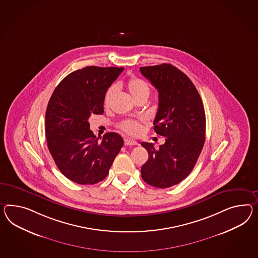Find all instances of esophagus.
<instances>
[{
  "mask_svg": "<svg viewBox=\"0 0 258 258\" xmlns=\"http://www.w3.org/2000/svg\"><path fill=\"white\" fill-rule=\"evenodd\" d=\"M124 145L125 146H137L139 145L138 142L134 141L132 139H124Z\"/></svg>",
  "mask_w": 258,
  "mask_h": 258,
  "instance_id": "34e87169",
  "label": "esophagus"
}]
</instances>
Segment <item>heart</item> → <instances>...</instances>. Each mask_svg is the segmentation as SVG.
<instances>
[{
	"label": "heart",
	"instance_id": "obj_1",
	"mask_svg": "<svg viewBox=\"0 0 258 258\" xmlns=\"http://www.w3.org/2000/svg\"><path fill=\"white\" fill-rule=\"evenodd\" d=\"M126 86H127L129 93L135 100L139 99L143 96L148 97L150 94V91H151L150 86L148 85V83L146 82L145 80H141L139 78L130 79L128 80ZM115 93H116V87L115 86L109 87L106 90L105 96H104V106L106 107L109 106ZM119 129L128 135L138 136L141 133L142 126L138 120L127 119L119 124Z\"/></svg>",
	"mask_w": 258,
	"mask_h": 258
}]
</instances>
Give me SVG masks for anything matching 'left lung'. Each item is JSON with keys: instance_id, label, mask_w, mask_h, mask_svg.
I'll return each mask as SVG.
<instances>
[{"instance_id": "8db88e82", "label": "left lung", "mask_w": 258, "mask_h": 258, "mask_svg": "<svg viewBox=\"0 0 258 258\" xmlns=\"http://www.w3.org/2000/svg\"><path fill=\"white\" fill-rule=\"evenodd\" d=\"M140 72L159 93L154 131L165 138L155 149L142 142L149 159L141 167L148 184L168 188L191 173L205 143L206 116L203 102L191 80L169 63L140 67Z\"/></svg>"}]
</instances>
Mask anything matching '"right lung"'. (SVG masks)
Returning a JSON list of instances; mask_svg holds the SVG:
<instances>
[{
	"instance_id": "right-lung-1",
	"label": "right lung",
	"mask_w": 258,
	"mask_h": 258,
	"mask_svg": "<svg viewBox=\"0 0 258 258\" xmlns=\"http://www.w3.org/2000/svg\"><path fill=\"white\" fill-rule=\"evenodd\" d=\"M123 67H87L67 76L54 90L46 107L45 132L48 151L67 178L95 184L106 178L123 145L116 133L102 142L90 130L91 115L104 113V96Z\"/></svg>"
}]
</instances>
